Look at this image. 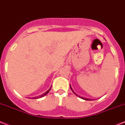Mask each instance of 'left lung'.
<instances>
[{
    "label": "left lung",
    "mask_w": 125,
    "mask_h": 125,
    "mask_svg": "<svg viewBox=\"0 0 125 125\" xmlns=\"http://www.w3.org/2000/svg\"><path fill=\"white\" fill-rule=\"evenodd\" d=\"M70 88H71V89H72V91H73V93L75 94V95L78 96V95H77V94H75V93H74V91H73V89H72V87H71V85H70ZM79 97H80V96H79ZM80 98L83 99V100H89V99H87V98H83V97H81V96H80Z\"/></svg>",
    "instance_id": "8db88e82"
}]
</instances>
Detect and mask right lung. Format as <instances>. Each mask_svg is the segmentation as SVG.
I'll return each mask as SVG.
<instances>
[{"label":"right lung","mask_w":125,"mask_h":125,"mask_svg":"<svg viewBox=\"0 0 125 125\" xmlns=\"http://www.w3.org/2000/svg\"><path fill=\"white\" fill-rule=\"evenodd\" d=\"M51 87H50V88L49 89H48V90L47 91H46V92H45V93L43 94H42V95L40 96H37V97H34V98H33V99L40 98H42V97H43V96H45L46 95V94H47L48 93V92H49V91H50V89H51Z\"/></svg>","instance_id":"obj_1"}]
</instances>
